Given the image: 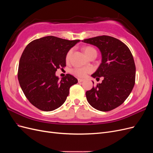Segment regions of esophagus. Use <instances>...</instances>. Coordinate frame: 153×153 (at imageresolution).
<instances>
[{"label": "esophagus", "instance_id": "obj_1", "mask_svg": "<svg viewBox=\"0 0 153 153\" xmlns=\"http://www.w3.org/2000/svg\"><path fill=\"white\" fill-rule=\"evenodd\" d=\"M84 79H81V78H78V82H82L83 81H84Z\"/></svg>", "mask_w": 153, "mask_h": 153}]
</instances>
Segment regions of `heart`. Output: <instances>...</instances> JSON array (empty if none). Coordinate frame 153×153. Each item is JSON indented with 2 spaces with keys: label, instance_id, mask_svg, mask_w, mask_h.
I'll return each mask as SVG.
<instances>
[{
  "label": "heart",
  "instance_id": "b5f03b06",
  "mask_svg": "<svg viewBox=\"0 0 153 153\" xmlns=\"http://www.w3.org/2000/svg\"><path fill=\"white\" fill-rule=\"evenodd\" d=\"M84 52L86 54L87 56L88 57L89 55H90L91 53H92L93 52H96V51L94 48H93L92 47H85L84 48ZM72 53V51L70 50L69 51L68 53H67L66 55V60L68 61L71 57V55ZM89 72V69L88 68H75L73 70V73L74 75H75L77 76H79V77H84L87 73Z\"/></svg>",
  "mask_w": 153,
  "mask_h": 153
}]
</instances>
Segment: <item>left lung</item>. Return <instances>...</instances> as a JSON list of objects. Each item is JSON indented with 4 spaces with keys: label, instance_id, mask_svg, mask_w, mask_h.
Here are the masks:
<instances>
[{
    "label": "left lung",
    "instance_id": "8db88e82",
    "mask_svg": "<svg viewBox=\"0 0 153 153\" xmlns=\"http://www.w3.org/2000/svg\"><path fill=\"white\" fill-rule=\"evenodd\" d=\"M82 41L100 50L101 62L91 76L104 78L101 84L86 92L87 101L102 112L117 108L127 99L135 85L136 68L130 50L122 41L108 36Z\"/></svg>",
    "mask_w": 153,
    "mask_h": 153
}]
</instances>
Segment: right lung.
Returning <instances> with one entry per match:
<instances>
[{
  "instance_id": "right-lung-1",
  "label": "right lung",
  "mask_w": 153,
  "mask_h": 153,
  "mask_svg": "<svg viewBox=\"0 0 153 153\" xmlns=\"http://www.w3.org/2000/svg\"><path fill=\"white\" fill-rule=\"evenodd\" d=\"M80 41L48 36L32 41L25 47L18 78L26 98L36 108L49 112L65 102L69 88L78 80L69 74L59 80L55 72L66 66L68 52Z\"/></svg>"
}]
</instances>
